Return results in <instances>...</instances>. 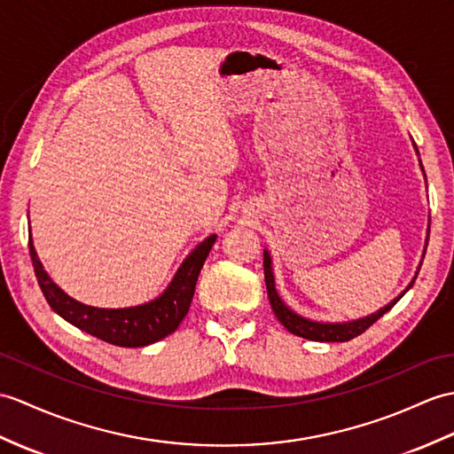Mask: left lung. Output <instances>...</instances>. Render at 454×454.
<instances>
[{
  "label": "left lung",
  "mask_w": 454,
  "mask_h": 454,
  "mask_svg": "<svg viewBox=\"0 0 454 454\" xmlns=\"http://www.w3.org/2000/svg\"><path fill=\"white\" fill-rule=\"evenodd\" d=\"M418 151V149H416ZM262 267H265V282H267V294H269V301H270V308L275 311L277 319L286 326V329L296 334L301 336V339H308V340H317V342H348L356 339L357 334L365 333L370 326L377 321L381 319L383 315L393 309V305L404 296L408 288H412V284L400 294L396 300H393L388 305H385L383 309H379L377 313L370 315V317H364V319H357V321H350V323H315L309 319H303L300 315L294 313L292 309H288L286 305L282 303V300L278 298L277 288H275V277H272V267H270V257L269 253L265 251V255H262Z\"/></svg>",
  "instance_id": "8db88e82"
}]
</instances>
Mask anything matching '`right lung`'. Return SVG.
I'll list each match as a JSON object with an SVG mask.
<instances>
[{
  "instance_id": "obj_1",
  "label": "right lung",
  "mask_w": 454,
  "mask_h": 454,
  "mask_svg": "<svg viewBox=\"0 0 454 454\" xmlns=\"http://www.w3.org/2000/svg\"><path fill=\"white\" fill-rule=\"evenodd\" d=\"M215 241L216 236H208L201 246H197L192 251V255L182 262V267L176 272L172 284L160 298H156L151 303L125 309L90 308V305H84L69 298L66 292H61L56 284L50 280L46 270L42 269V262L36 257L33 239H28V251L30 259H33L35 275L40 284V290L44 294V298L51 309L61 315L67 323L75 325L77 329L97 336V339L104 342L125 348H139L172 334L179 326V323L184 321L189 311V305H192L193 300L199 272H201L205 259L210 247L215 246Z\"/></svg>"
}]
</instances>
